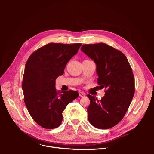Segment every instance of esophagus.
I'll return each instance as SVG.
<instances>
[{"instance_id": "esophagus-1", "label": "esophagus", "mask_w": 154, "mask_h": 154, "mask_svg": "<svg viewBox=\"0 0 154 154\" xmlns=\"http://www.w3.org/2000/svg\"><path fill=\"white\" fill-rule=\"evenodd\" d=\"M79 95H80V96H81V97H85V94L83 92H82V91H80L79 92Z\"/></svg>"}]
</instances>
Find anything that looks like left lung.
Masks as SVG:
<instances>
[{
  "label": "left lung",
  "instance_id": "1",
  "mask_svg": "<svg viewBox=\"0 0 154 154\" xmlns=\"http://www.w3.org/2000/svg\"><path fill=\"white\" fill-rule=\"evenodd\" d=\"M81 50L96 63L97 83L105 88L101 100L87 95L91 101L88 119L97 128L113 127L123 119L134 97L132 68L122 52L104 43L83 44Z\"/></svg>",
  "mask_w": 154,
  "mask_h": 154
}]
</instances>
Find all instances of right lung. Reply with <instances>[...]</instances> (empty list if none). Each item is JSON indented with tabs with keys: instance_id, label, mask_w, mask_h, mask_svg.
<instances>
[{
	"instance_id": "add662e5",
	"label": "right lung",
	"mask_w": 154,
	"mask_h": 154,
	"mask_svg": "<svg viewBox=\"0 0 154 154\" xmlns=\"http://www.w3.org/2000/svg\"><path fill=\"white\" fill-rule=\"evenodd\" d=\"M82 44L49 43L32 53L26 63L22 87L24 103L32 118L47 129L58 127L67 105L77 98V91L58 92L55 80Z\"/></svg>"
}]
</instances>
